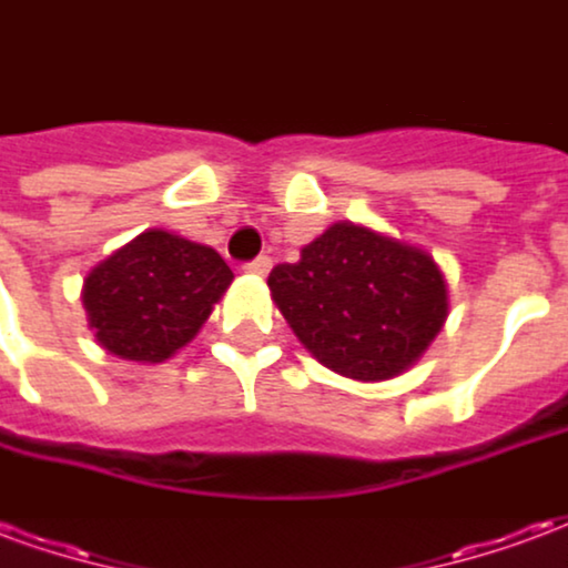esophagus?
I'll list each match as a JSON object with an SVG mask.
<instances>
[{
    "label": "esophagus",
    "mask_w": 568,
    "mask_h": 568,
    "mask_svg": "<svg viewBox=\"0 0 568 568\" xmlns=\"http://www.w3.org/2000/svg\"><path fill=\"white\" fill-rule=\"evenodd\" d=\"M271 267H273L271 255H258V258L248 261V264H246V271L255 273V276H264V273H271Z\"/></svg>",
    "instance_id": "esophagus-1"
}]
</instances>
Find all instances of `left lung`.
<instances>
[{
	"mask_svg": "<svg viewBox=\"0 0 568 568\" xmlns=\"http://www.w3.org/2000/svg\"><path fill=\"white\" fill-rule=\"evenodd\" d=\"M267 285L310 356L362 383L410 368L450 307L428 252L353 222L332 224L295 264H276Z\"/></svg>",
	"mask_w": 568,
	"mask_h": 568,
	"instance_id": "left-lung-1",
	"label": "left lung"
}]
</instances>
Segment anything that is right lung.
Returning <instances> with one entry per match:
<instances>
[{
    "mask_svg": "<svg viewBox=\"0 0 568 568\" xmlns=\"http://www.w3.org/2000/svg\"><path fill=\"white\" fill-rule=\"evenodd\" d=\"M231 280L212 246L151 227L88 273L81 304L105 353L158 365L194 341Z\"/></svg>",
    "mask_w": 568,
    "mask_h": 568,
    "instance_id": "add662e5",
    "label": "right lung"
}]
</instances>
